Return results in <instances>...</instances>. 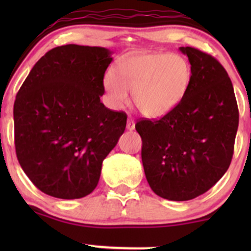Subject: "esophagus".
<instances>
[{
  "label": "esophagus",
  "instance_id": "34e87169",
  "mask_svg": "<svg viewBox=\"0 0 251 251\" xmlns=\"http://www.w3.org/2000/svg\"><path fill=\"white\" fill-rule=\"evenodd\" d=\"M134 127H135V123H134V120L132 119V118H128V120H127V125H126V128H127L128 131H133Z\"/></svg>",
  "mask_w": 251,
  "mask_h": 251
}]
</instances>
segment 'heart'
<instances>
[{"label": "heart", "mask_w": 251, "mask_h": 251, "mask_svg": "<svg viewBox=\"0 0 251 251\" xmlns=\"http://www.w3.org/2000/svg\"><path fill=\"white\" fill-rule=\"evenodd\" d=\"M191 80L189 62L178 54L149 53L124 59L117 74L107 71L103 89L112 108L122 109L129 101L128 92L144 116H166L181 101Z\"/></svg>", "instance_id": "obj_1"}]
</instances>
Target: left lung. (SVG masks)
<instances>
[{
	"label": "left lung",
	"instance_id": "left-lung-1",
	"mask_svg": "<svg viewBox=\"0 0 251 251\" xmlns=\"http://www.w3.org/2000/svg\"><path fill=\"white\" fill-rule=\"evenodd\" d=\"M191 65L181 101L159 120H140L142 160L149 185L169 201H190L208 191L231 163L238 108L226 71L215 57L179 47Z\"/></svg>",
	"mask_w": 251,
	"mask_h": 251
}]
</instances>
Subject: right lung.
<instances>
[{
	"label": "right lung",
	"mask_w": 251,
	"mask_h": 251,
	"mask_svg": "<svg viewBox=\"0 0 251 251\" xmlns=\"http://www.w3.org/2000/svg\"><path fill=\"white\" fill-rule=\"evenodd\" d=\"M111 54L89 46L53 48L31 68L17 93V159L45 194L61 200L91 194L103 159L125 131L126 114L100 101Z\"/></svg>",
	"instance_id": "right-lung-1"
}]
</instances>
